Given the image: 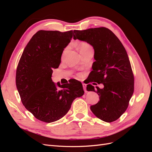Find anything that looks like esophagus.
I'll use <instances>...</instances> for the list:
<instances>
[{
  "instance_id": "1",
  "label": "esophagus",
  "mask_w": 152,
  "mask_h": 152,
  "mask_svg": "<svg viewBox=\"0 0 152 152\" xmlns=\"http://www.w3.org/2000/svg\"><path fill=\"white\" fill-rule=\"evenodd\" d=\"M82 86H83V88H84V91L86 92V91H86V84H84V83H83V84H82Z\"/></svg>"
}]
</instances>
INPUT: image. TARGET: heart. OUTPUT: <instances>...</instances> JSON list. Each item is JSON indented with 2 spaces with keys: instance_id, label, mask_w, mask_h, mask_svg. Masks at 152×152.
<instances>
[{
  "instance_id": "heart-1",
  "label": "heart",
  "mask_w": 152,
  "mask_h": 152,
  "mask_svg": "<svg viewBox=\"0 0 152 152\" xmlns=\"http://www.w3.org/2000/svg\"><path fill=\"white\" fill-rule=\"evenodd\" d=\"M78 48H79L80 53H82L83 52L86 51V50L91 48V46L90 45V44H89L88 43H87L86 42H81L79 43V45H78ZM68 49V47H66V48L64 49L63 51V56L67 52Z\"/></svg>"
}]
</instances>
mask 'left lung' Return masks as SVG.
<instances>
[{
  "label": "left lung",
  "mask_w": 152,
  "mask_h": 152,
  "mask_svg": "<svg viewBox=\"0 0 152 152\" xmlns=\"http://www.w3.org/2000/svg\"><path fill=\"white\" fill-rule=\"evenodd\" d=\"M73 39L85 41L94 50L93 71L94 82L104 85L103 89L91 84L87 90L94 91L99 101L91 106L95 115L107 122L120 117L127 110L134 92V75L126 50L117 37L105 27L73 30Z\"/></svg>",
  "instance_id": "1"
}]
</instances>
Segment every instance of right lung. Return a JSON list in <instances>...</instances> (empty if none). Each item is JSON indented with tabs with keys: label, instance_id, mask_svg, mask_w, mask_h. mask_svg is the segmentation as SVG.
<instances>
[{
	"label": "right lung",
	"instance_id": "1",
	"mask_svg": "<svg viewBox=\"0 0 152 152\" xmlns=\"http://www.w3.org/2000/svg\"><path fill=\"white\" fill-rule=\"evenodd\" d=\"M72 37L73 30H39L27 44L18 63L16 84L21 102L40 121H58L69 111L73 100L84 93L77 80L56 85L51 79L53 68H58Z\"/></svg>",
	"mask_w": 152,
	"mask_h": 152
}]
</instances>
